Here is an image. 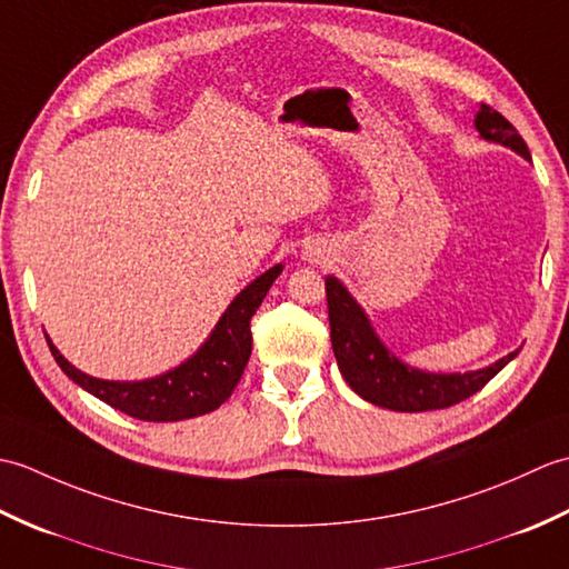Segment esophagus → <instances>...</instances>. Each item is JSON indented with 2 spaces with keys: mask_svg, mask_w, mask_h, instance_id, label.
Wrapping results in <instances>:
<instances>
[{
  "mask_svg": "<svg viewBox=\"0 0 569 569\" xmlns=\"http://www.w3.org/2000/svg\"><path fill=\"white\" fill-rule=\"evenodd\" d=\"M303 259H308V261H320V259H325V249L318 244V241H312V244H308V247L303 249Z\"/></svg>",
  "mask_w": 569,
  "mask_h": 569,
  "instance_id": "34e87169",
  "label": "esophagus"
}]
</instances>
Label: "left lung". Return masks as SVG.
<instances>
[{
	"instance_id": "obj_1",
	"label": "left lung",
	"mask_w": 569,
	"mask_h": 569,
	"mask_svg": "<svg viewBox=\"0 0 569 569\" xmlns=\"http://www.w3.org/2000/svg\"><path fill=\"white\" fill-rule=\"evenodd\" d=\"M475 127L485 141L501 143V147L511 149L518 156H523L526 161H530V151L516 127L497 110H491L489 104L479 107ZM325 293H328L330 340L332 352L337 357V367H340L345 381L352 386L355 393L379 408L401 410V413L450 408L465 401V398L475 396L479 389H485L518 355L516 349V352L501 357L485 369L465 373L422 371L406 365L403 359H398L381 342V337L373 330L365 308L347 291L340 278H325Z\"/></svg>"
}]
</instances>
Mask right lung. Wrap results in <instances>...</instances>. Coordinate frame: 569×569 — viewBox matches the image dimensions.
Here are the masks:
<instances>
[{
  "instance_id": "right-lung-1",
  "label": "right lung",
  "mask_w": 569,
  "mask_h": 569,
  "mask_svg": "<svg viewBox=\"0 0 569 569\" xmlns=\"http://www.w3.org/2000/svg\"><path fill=\"white\" fill-rule=\"evenodd\" d=\"M283 271V263H276L273 269L261 273L259 278L237 293L232 303L227 306L222 318L217 320L214 330L208 340L192 357L176 369H168L159 377L141 381H107L94 379L90 373L72 367L70 361L58 352V347L46 335V342L51 347V355L58 367L66 371V377L76 381L80 389L100 398L107 406H112L122 413L149 420V422H173L186 418H198L220 408L234 386L251 355V330L249 322L253 312L259 310L261 300L269 293V288Z\"/></svg>"
}]
</instances>
